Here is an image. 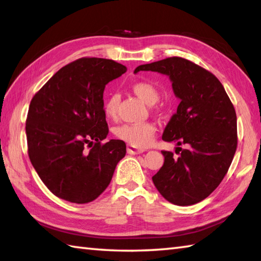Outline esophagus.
<instances>
[{
  "label": "esophagus",
  "instance_id": "1",
  "mask_svg": "<svg viewBox=\"0 0 261 261\" xmlns=\"http://www.w3.org/2000/svg\"><path fill=\"white\" fill-rule=\"evenodd\" d=\"M126 151H127V153H129V154H139V153H142V152H143L142 149L136 148V147L131 146V145H127Z\"/></svg>",
  "mask_w": 261,
  "mask_h": 261
}]
</instances>
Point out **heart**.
<instances>
[{
  "instance_id": "obj_1",
  "label": "heart",
  "mask_w": 261,
  "mask_h": 261,
  "mask_svg": "<svg viewBox=\"0 0 261 261\" xmlns=\"http://www.w3.org/2000/svg\"><path fill=\"white\" fill-rule=\"evenodd\" d=\"M131 91L142 99L143 102L152 105L159 99V91L153 84L146 81L136 82L131 85ZM121 97L119 94H111L104 101L103 110L104 114L110 120L118 118L119 105ZM114 136L118 139L124 141L136 148H146L150 146L154 136H156V126L150 122L139 124H123L116 126L114 129Z\"/></svg>"
}]
</instances>
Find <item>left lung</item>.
Masks as SVG:
<instances>
[{"label":"left lung","mask_w":261,"mask_h":261,"mask_svg":"<svg viewBox=\"0 0 261 261\" xmlns=\"http://www.w3.org/2000/svg\"><path fill=\"white\" fill-rule=\"evenodd\" d=\"M140 70L168 75L177 112L165 127L163 140L185 145L176 153L163 150L165 162L152 181L168 202L186 206L206 198L220 185L237 150V114L223 85L191 60L169 57L138 66Z\"/></svg>","instance_id":"1"}]
</instances>
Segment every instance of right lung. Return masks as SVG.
<instances>
[{"label":"right lung","instance_id":"add662e5","mask_svg":"<svg viewBox=\"0 0 261 261\" xmlns=\"http://www.w3.org/2000/svg\"><path fill=\"white\" fill-rule=\"evenodd\" d=\"M125 71L114 60L80 58L60 68L32 97L25 121L28 154L57 197L77 204L94 201L125 156L124 141L102 142L109 134L104 88Z\"/></svg>","mask_w":261,"mask_h":261}]
</instances>
